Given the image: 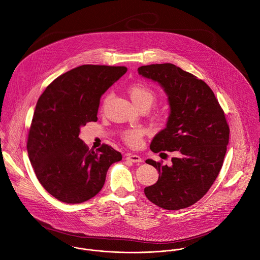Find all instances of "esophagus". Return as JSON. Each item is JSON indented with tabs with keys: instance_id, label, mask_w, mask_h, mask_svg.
<instances>
[{
	"instance_id": "esophagus-1",
	"label": "esophagus",
	"mask_w": 260,
	"mask_h": 260,
	"mask_svg": "<svg viewBox=\"0 0 260 260\" xmlns=\"http://www.w3.org/2000/svg\"><path fill=\"white\" fill-rule=\"evenodd\" d=\"M126 159L129 160V161H132V162H136V163L142 162V159H141L140 156L137 155V154H132V153H128V154L126 155Z\"/></svg>"
}]
</instances>
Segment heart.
<instances>
[{"label":"heart","mask_w":260,"mask_h":260,"mask_svg":"<svg viewBox=\"0 0 260 260\" xmlns=\"http://www.w3.org/2000/svg\"><path fill=\"white\" fill-rule=\"evenodd\" d=\"M127 94L131 98L134 105L140 108H146L147 110L151 107V105L156 101V93L147 85L142 83H136L131 85L127 88ZM109 96H106L104 99V103L108 101ZM163 112L158 111L155 113V118L161 120L163 118ZM143 139V131L139 127H134L126 129L122 133V140L131 147H139L142 142Z\"/></svg>","instance_id":"1"}]
</instances>
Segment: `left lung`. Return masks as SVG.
I'll use <instances>...</instances> for the list:
<instances>
[{
  "mask_svg": "<svg viewBox=\"0 0 260 260\" xmlns=\"http://www.w3.org/2000/svg\"><path fill=\"white\" fill-rule=\"evenodd\" d=\"M138 71L159 83L170 105L167 125L154 137L150 149L176 154L169 166L145 161L157 169L159 178L144 188V194L165 210L190 207L209 191L221 169L230 139L224 113L204 81L174 64H150Z\"/></svg>",
  "mask_w": 260,
  "mask_h": 260,
  "instance_id": "1",
  "label": "left lung"
}]
</instances>
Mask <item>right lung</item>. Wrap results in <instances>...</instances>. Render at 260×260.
<instances>
[{"label":"right lung","mask_w":260,"mask_h":260,"mask_svg":"<svg viewBox=\"0 0 260 260\" xmlns=\"http://www.w3.org/2000/svg\"><path fill=\"white\" fill-rule=\"evenodd\" d=\"M126 70L81 65L52 81L38 101L26 149L40 184L57 200L79 204L93 198L109 167L122 158L108 144L89 149L79 134L82 125L98 120L101 96Z\"/></svg>","instance_id":"add662e5"}]
</instances>
